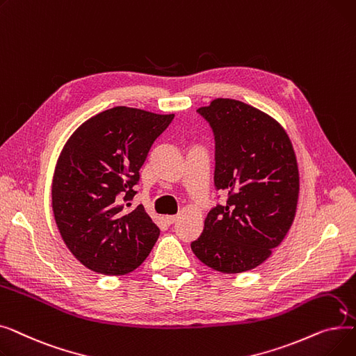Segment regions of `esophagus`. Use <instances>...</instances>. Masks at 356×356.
Instances as JSON below:
<instances>
[{
	"instance_id": "obj_1",
	"label": "esophagus",
	"mask_w": 356,
	"mask_h": 356,
	"mask_svg": "<svg viewBox=\"0 0 356 356\" xmlns=\"http://www.w3.org/2000/svg\"><path fill=\"white\" fill-rule=\"evenodd\" d=\"M177 216L176 215H170V216H165V222L168 223V225H173V223L176 222Z\"/></svg>"
}]
</instances>
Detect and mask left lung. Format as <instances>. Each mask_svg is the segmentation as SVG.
<instances>
[{
	"instance_id": "8db88e82",
	"label": "left lung",
	"mask_w": 356,
	"mask_h": 356,
	"mask_svg": "<svg viewBox=\"0 0 356 356\" xmlns=\"http://www.w3.org/2000/svg\"><path fill=\"white\" fill-rule=\"evenodd\" d=\"M215 140L218 196L202 235L191 247L220 273L252 270L270 257L290 229L298 197V170L283 127L259 109L219 98L197 109Z\"/></svg>"
}]
</instances>
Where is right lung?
<instances>
[{
    "instance_id": "obj_1",
    "label": "right lung",
    "mask_w": 356,
    "mask_h": 356,
    "mask_svg": "<svg viewBox=\"0 0 356 356\" xmlns=\"http://www.w3.org/2000/svg\"><path fill=\"white\" fill-rule=\"evenodd\" d=\"M173 118L115 106L82 124L65 145L53 179V213L65 244L89 270L128 274L153 250L160 229L131 200L149 148Z\"/></svg>"
}]
</instances>
